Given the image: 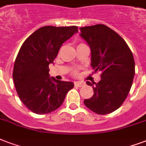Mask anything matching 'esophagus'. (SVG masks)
Segmentation results:
<instances>
[{"instance_id": "esophagus-1", "label": "esophagus", "mask_w": 146, "mask_h": 146, "mask_svg": "<svg viewBox=\"0 0 146 146\" xmlns=\"http://www.w3.org/2000/svg\"><path fill=\"white\" fill-rule=\"evenodd\" d=\"M74 85L77 86V87H82L84 85V83L81 82H74Z\"/></svg>"}]
</instances>
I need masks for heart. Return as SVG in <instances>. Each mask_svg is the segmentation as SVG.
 <instances>
[{"mask_svg":"<svg viewBox=\"0 0 146 146\" xmlns=\"http://www.w3.org/2000/svg\"><path fill=\"white\" fill-rule=\"evenodd\" d=\"M74 73H75V72H74Z\"/></svg>","mask_w":146,"mask_h":146,"instance_id":"heart-1","label":"heart"}]
</instances>
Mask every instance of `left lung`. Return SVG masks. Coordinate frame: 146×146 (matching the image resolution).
Returning a JSON list of instances; mask_svg holds the SVG:
<instances>
[{"instance_id": "obj_1", "label": "left lung", "mask_w": 146, "mask_h": 146, "mask_svg": "<svg viewBox=\"0 0 146 146\" xmlns=\"http://www.w3.org/2000/svg\"><path fill=\"white\" fill-rule=\"evenodd\" d=\"M80 31L91 48L94 72H102L98 83L86 82L92 86L94 95L84 103L98 115L111 113L122 105L131 89L135 75L132 52L123 38L106 25L82 27Z\"/></svg>"}]
</instances>
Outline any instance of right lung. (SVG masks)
<instances>
[{
    "label": "right lung",
    "instance_id": "1",
    "mask_svg": "<svg viewBox=\"0 0 146 146\" xmlns=\"http://www.w3.org/2000/svg\"><path fill=\"white\" fill-rule=\"evenodd\" d=\"M76 32V26H44L31 34L20 48L13 79L21 101L34 113L44 115L56 110L74 87L71 82L49 78V64L62 44Z\"/></svg>",
    "mask_w": 146,
    "mask_h": 146
}]
</instances>
